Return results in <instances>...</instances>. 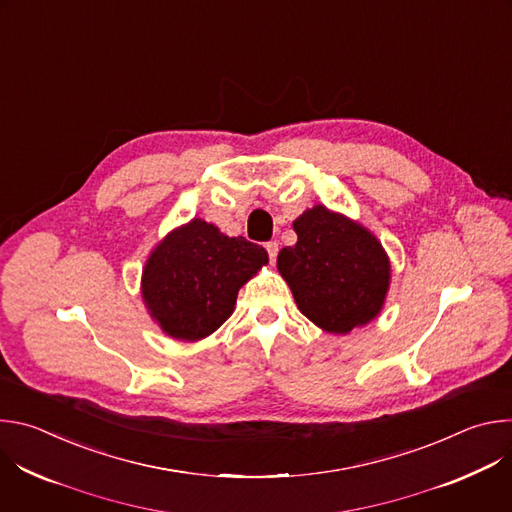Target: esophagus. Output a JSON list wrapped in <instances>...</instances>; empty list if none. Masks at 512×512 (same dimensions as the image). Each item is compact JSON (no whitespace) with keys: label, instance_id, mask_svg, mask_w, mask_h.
Segmentation results:
<instances>
[{"label":"esophagus","instance_id":"34e87169","mask_svg":"<svg viewBox=\"0 0 512 512\" xmlns=\"http://www.w3.org/2000/svg\"><path fill=\"white\" fill-rule=\"evenodd\" d=\"M265 249H267V253H269V261H271V263H275V259H277V251H279L277 243H275V241H269V243H265Z\"/></svg>","mask_w":512,"mask_h":512}]
</instances>
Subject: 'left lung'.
I'll list each match as a JSON object with an SVG mask.
<instances>
[{"mask_svg": "<svg viewBox=\"0 0 512 512\" xmlns=\"http://www.w3.org/2000/svg\"><path fill=\"white\" fill-rule=\"evenodd\" d=\"M298 243L283 247L277 269L300 312L332 334H348L383 310L391 263L377 237L322 204L294 221Z\"/></svg>", "mask_w": 512, "mask_h": 512, "instance_id": "left-lung-1", "label": "left lung"}]
</instances>
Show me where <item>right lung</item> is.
Segmentation results:
<instances>
[{
  "mask_svg": "<svg viewBox=\"0 0 512 512\" xmlns=\"http://www.w3.org/2000/svg\"><path fill=\"white\" fill-rule=\"evenodd\" d=\"M267 251L192 218L168 233L145 261L141 296L150 316L176 340H200L235 310L239 289L267 265Z\"/></svg>",
  "mask_w": 512,
  "mask_h": 512,
  "instance_id": "1",
  "label": "right lung"
}]
</instances>
